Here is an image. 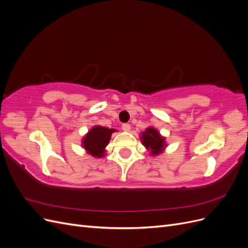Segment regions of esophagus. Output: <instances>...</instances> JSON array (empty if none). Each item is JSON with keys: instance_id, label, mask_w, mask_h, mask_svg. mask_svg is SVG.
<instances>
[{"instance_id": "1", "label": "esophagus", "mask_w": 248, "mask_h": 248, "mask_svg": "<svg viewBox=\"0 0 248 248\" xmlns=\"http://www.w3.org/2000/svg\"><path fill=\"white\" fill-rule=\"evenodd\" d=\"M122 129H123L124 131H129V130H130V124H127V123L123 124V125H122Z\"/></svg>"}]
</instances>
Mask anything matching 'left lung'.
I'll list each match as a JSON object with an SVG mask.
<instances>
[{
  "instance_id": "1",
  "label": "left lung",
  "mask_w": 248,
  "mask_h": 248,
  "mask_svg": "<svg viewBox=\"0 0 248 248\" xmlns=\"http://www.w3.org/2000/svg\"><path fill=\"white\" fill-rule=\"evenodd\" d=\"M140 139L142 141V145L147 149L151 150L152 155L160 154L163 148L166 147V144H164V138H162L159 132L152 128V127L147 128L145 132H142V136L140 137Z\"/></svg>"
}]
</instances>
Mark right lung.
I'll list each match as a JSON object with an SVG mask.
<instances>
[{
  "instance_id": "1",
  "label": "right lung",
  "mask_w": 248,
  "mask_h": 248,
  "mask_svg": "<svg viewBox=\"0 0 248 248\" xmlns=\"http://www.w3.org/2000/svg\"><path fill=\"white\" fill-rule=\"evenodd\" d=\"M114 131L115 129H109L107 127L95 126L82 140V146L92 156L102 157L106 152L104 148L108 146Z\"/></svg>"
}]
</instances>
